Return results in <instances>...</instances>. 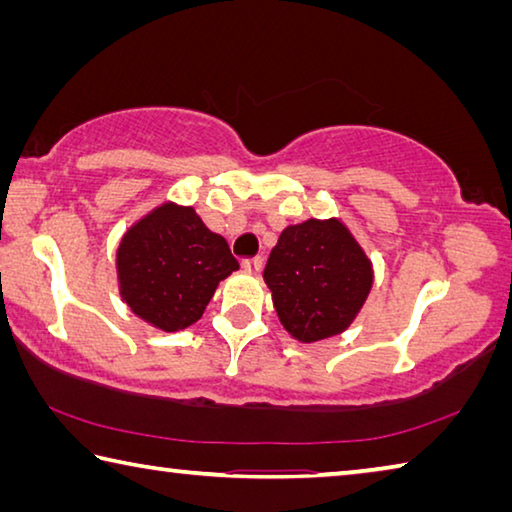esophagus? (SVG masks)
<instances>
[{
  "label": "esophagus",
  "mask_w": 512,
  "mask_h": 512,
  "mask_svg": "<svg viewBox=\"0 0 512 512\" xmlns=\"http://www.w3.org/2000/svg\"><path fill=\"white\" fill-rule=\"evenodd\" d=\"M241 266H244L246 271H250V273H259V271H262V266H264V259H262V257L241 259Z\"/></svg>",
  "instance_id": "34e87169"
}]
</instances>
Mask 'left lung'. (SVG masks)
Segmentation results:
<instances>
[{
  "label": "left lung",
  "mask_w": 512,
  "mask_h": 512,
  "mask_svg": "<svg viewBox=\"0 0 512 512\" xmlns=\"http://www.w3.org/2000/svg\"><path fill=\"white\" fill-rule=\"evenodd\" d=\"M264 282L284 329L300 342L338 336L356 320L374 284L365 250L338 219L282 230Z\"/></svg>",
  "instance_id": "8db88e82"
}]
</instances>
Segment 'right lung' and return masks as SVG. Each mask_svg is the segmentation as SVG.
<instances>
[{
    "label": "right lung",
    "mask_w": 512,
    "mask_h": 512,
    "mask_svg": "<svg viewBox=\"0 0 512 512\" xmlns=\"http://www.w3.org/2000/svg\"><path fill=\"white\" fill-rule=\"evenodd\" d=\"M228 241L190 206H163L129 228L116 250L120 297L161 331L197 322L221 280L237 271Z\"/></svg>",
    "instance_id": "obj_1"
}]
</instances>
